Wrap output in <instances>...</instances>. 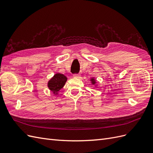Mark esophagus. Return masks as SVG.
Here are the masks:
<instances>
[{"instance_id":"obj_1","label":"esophagus","mask_w":153,"mask_h":153,"mask_svg":"<svg viewBox=\"0 0 153 153\" xmlns=\"http://www.w3.org/2000/svg\"><path fill=\"white\" fill-rule=\"evenodd\" d=\"M73 77H75V78H79V77H80V74H79V73H75V74H74V75H73Z\"/></svg>"}]
</instances>
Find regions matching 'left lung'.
Segmentation results:
<instances>
[{"mask_svg": "<svg viewBox=\"0 0 153 153\" xmlns=\"http://www.w3.org/2000/svg\"><path fill=\"white\" fill-rule=\"evenodd\" d=\"M91 81H92V84H95V83H96V81L94 80V78H92V79H91Z\"/></svg>", "mask_w": 153, "mask_h": 153, "instance_id": "left-lung-1", "label": "left lung"}]
</instances>
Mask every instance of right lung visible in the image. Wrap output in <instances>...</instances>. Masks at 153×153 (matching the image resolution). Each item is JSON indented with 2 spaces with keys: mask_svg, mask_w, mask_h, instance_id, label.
Masks as SVG:
<instances>
[{
  "mask_svg": "<svg viewBox=\"0 0 153 153\" xmlns=\"http://www.w3.org/2000/svg\"><path fill=\"white\" fill-rule=\"evenodd\" d=\"M67 81V78L62 74L57 73L48 83V87L54 94L61 90Z\"/></svg>",
  "mask_w": 153,
  "mask_h": 153,
  "instance_id": "obj_1",
  "label": "right lung"
}]
</instances>
